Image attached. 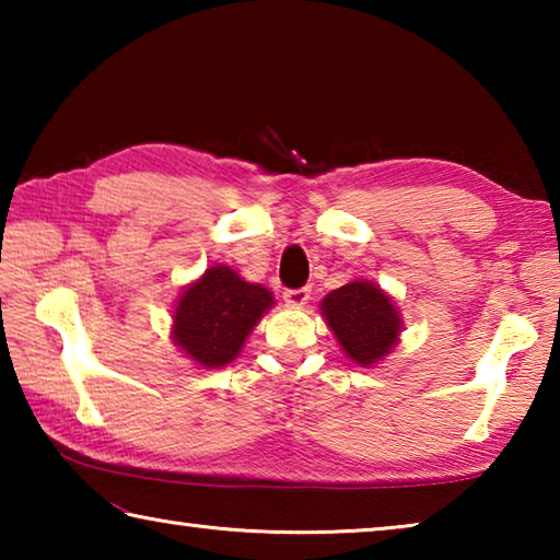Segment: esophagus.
Returning <instances> with one entry per match:
<instances>
[{"instance_id":"1","label":"esophagus","mask_w":560,"mask_h":560,"mask_svg":"<svg viewBox=\"0 0 560 560\" xmlns=\"http://www.w3.org/2000/svg\"><path fill=\"white\" fill-rule=\"evenodd\" d=\"M308 299H311V289H289V291H283V301L289 303V306H293V308H301V306H306L308 303Z\"/></svg>"}]
</instances>
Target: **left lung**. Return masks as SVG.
I'll use <instances>...</instances> for the list:
<instances>
[{
    "instance_id": "obj_1",
    "label": "left lung",
    "mask_w": 560,
    "mask_h": 560,
    "mask_svg": "<svg viewBox=\"0 0 560 560\" xmlns=\"http://www.w3.org/2000/svg\"><path fill=\"white\" fill-rule=\"evenodd\" d=\"M328 328L353 363L371 368L400 340L402 318L393 299L373 281H350L320 301Z\"/></svg>"
}]
</instances>
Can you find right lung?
<instances>
[{
	"mask_svg": "<svg viewBox=\"0 0 560 560\" xmlns=\"http://www.w3.org/2000/svg\"><path fill=\"white\" fill-rule=\"evenodd\" d=\"M271 306L267 287L244 281L234 269L217 264L179 293L173 340L197 365L222 368L240 355L246 336Z\"/></svg>",
	"mask_w": 560,
	"mask_h": 560,
	"instance_id": "right-lung-1",
	"label": "right lung"
}]
</instances>
